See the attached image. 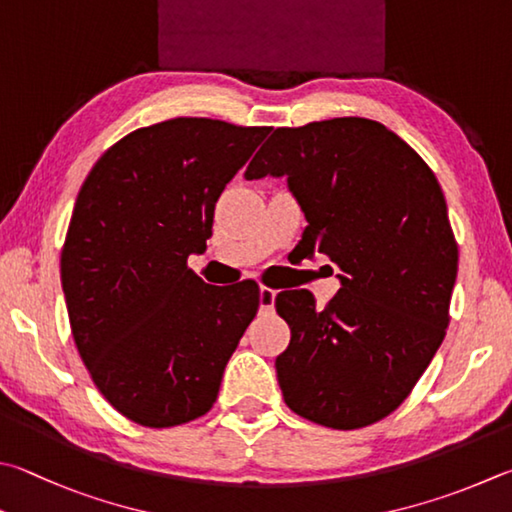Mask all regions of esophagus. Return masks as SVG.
Wrapping results in <instances>:
<instances>
[{"instance_id": "obj_1", "label": "esophagus", "mask_w": 512, "mask_h": 512, "mask_svg": "<svg viewBox=\"0 0 512 512\" xmlns=\"http://www.w3.org/2000/svg\"><path fill=\"white\" fill-rule=\"evenodd\" d=\"M259 306H262V311H273L275 306V291L271 286H262L259 288Z\"/></svg>"}]
</instances>
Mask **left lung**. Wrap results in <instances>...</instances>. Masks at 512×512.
<instances>
[{"label":"left lung","mask_w":512,"mask_h":512,"mask_svg":"<svg viewBox=\"0 0 512 512\" xmlns=\"http://www.w3.org/2000/svg\"><path fill=\"white\" fill-rule=\"evenodd\" d=\"M286 176L309 226L302 246L336 264L342 288L315 306L284 291L291 342L275 360L284 403L306 421L358 430L401 405L441 347L459 246L439 181L369 118L277 127L246 179Z\"/></svg>","instance_id":"left-lung-1"}]
</instances>
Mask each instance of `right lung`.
<instances>
[{"mask_svg": "<svg viewBox=\"0 0 512 512\" xmlns=\"http://www.w3.org/2000/svg\"><path fill=\"white\" fill-rule=\"evenodd\" d=\"M271 127L172 118L114 143L78 192L60 255L71 333L100 394L145 427L215 405L259 309V286H210L188 266L215 203Z\"/></svg>", "mask_w": 512, "mask_h": 512, "instance_id": "right-lung-1", "label": "right lung"}]
</instances>
